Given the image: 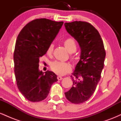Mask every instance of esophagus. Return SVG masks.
I'll return each mask as SVG.
<instances>
[{
    "label": "esophagus",
    "instance_id": "esophagus-1",
    "mask_svg": "<svg viewBox=\"0 0 121 121\" xmlns=\"http://www.w3.org/2000/svg\"><path fill=\"white\" fill-rule=\"evenodd\" d=\"M57 79L58 80H61L62 79V77L61 76H57Z\"/></svg>",
    "mask_w": 121,
    "mask_h": 121
}]
</instances>
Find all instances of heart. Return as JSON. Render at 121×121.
Listing matches in <instances>:
<instances>
[{"mask_svg":"<svg viewBox=\"0 0 121 121\" xmlns=\"http://www.w3.org/2000/svg\"><path fill=\"white\" fill-rule=\"evenodd\" d=\"M64 45L67 51L70 53H73L76 52L77 49L76 43L73 39H67L64 41ZM54 45L53 44H50L47 49V54L48 55H52L53 51ZM52 70L57 74L62 76L69 73L72 70V66L68 62L58 61L52 62L51 64Z\"/></svg>","mask_w":121,"mask_h":121,"instance_id":"obj_1","label":"heart"}]
</instances>
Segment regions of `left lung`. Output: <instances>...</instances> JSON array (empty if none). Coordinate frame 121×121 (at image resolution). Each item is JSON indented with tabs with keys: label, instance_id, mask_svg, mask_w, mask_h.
I'll return each instance as SVG.
<instances>
[{
	"label": "left lung",
	"instance_id": "obj_1",
	"mask_svg": "<svg viewBox=\"0 0 121 121\" xmlns=\"http://www.w3.org/2000/svg\"><path fill=\"white\" fill-rule=\"evenodd\" d=\"M64 26L81 48L80 61L71 76L73 86L65 95L72 103L81 104L88 100L96 89L106 53L100 35L90 23L76 21Z\"/></svg>",
	"mask_w": 121,
	"mask_h": 121
}]
</instances>
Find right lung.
Returning <instances> with one entry per match:
<instances>
[{"label":"right lung","mask_w":121,"mask_h":121,"mask_svg":"<svg viewBox=\"0 0 121 121\" xmlns=\"http://www.w3.org/2000/svg\"><path fill=\"white\" fill-rule=\"evenodd\" d=\"M63 23L45 18L36 19L26 25L18 35L13 55L15 78L19 91L31 102L45 99L52 85L58 81L53 72L48 70L44 74L40 71L39 63Z\"/></svg>","instance_id":"add662e5"}]
</instances>
